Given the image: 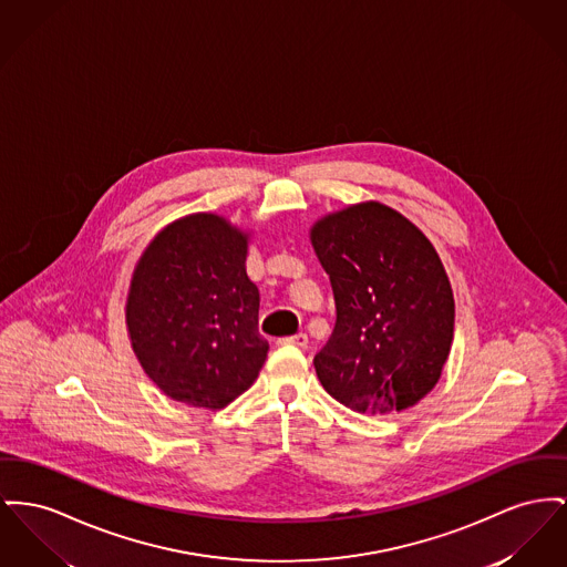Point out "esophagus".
<instances>
[{
    "label": "esophagus",
    "instance_id": "1",
    "mask_svg": "<svg viewBox=\"0 0 567 567\" xmlns=\"http://www.w3.org/2000/svg\"><path fill=\"white\" fill-rule=\"evenodd\" d=\"M278 344H293V347H306L308 344V336L306 333H296V336H287V338H278Z\"/></svg>",
    "mask_w": 567,
    "mask_h": 567
}]
</instances>
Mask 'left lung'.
Here are the masks:
<instances>
[{"mask_svg": "<svg viewBox=\"0 0 567 567\" xmlns=\"http://www.w3.org/2000/svg\"><path fill=\"white\" fill-rule=\"evenodd\" d=\"M310 241L332 282L336 326L315 355L326 392L360 413L404 411L441 377L454 293L431 239L379 200L326 214Z\"/></svg>", "mask_w": 567, "mask_h": 567, "instance_id": "obj_1", "label": "left lung"}]
</instances>
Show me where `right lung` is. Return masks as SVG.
Listing matches in <instances>:
<instances>
[{
	"mask_svg": "<svg viewBox=\"0 0 567 567\" xmlns=\"http://www.w3.org/2000/svg\"><path fill=\"white\" fill-rule=\"evenodd\" d=\"M248 244L250 234L225 216L197 212L173 220L141 252L126 328L138 364L168 399L225 409L266 364Z\"/></svg>",
	"mask_w": 567,
	"mask_h": 567,
	"instance_id": "obj_1",
	"label": "right lung"
}]
</instances>
